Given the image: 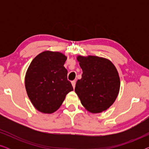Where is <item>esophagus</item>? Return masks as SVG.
<instances>
[{"mask_svg":"<svg viewBox=\"0 0 149 149\" xmlns=\"http://www.w3.org/2000/svg\"><path fill=\"white\" fill-rule=\"evenodd\" d=\"M71 83H72V85L73 88H74V87H75V85H76V81H72Z\"/></svg>","mask_w":149,"mask_h":149,"instance_id":"esophagus-1","label":"esophagus"}]
</instances>
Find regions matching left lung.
I'll list each match as a JSON object with an SVG mask.
<instances>
[{"instance_id": "obj_1", "label": "left lung", "mask_w": 149, "mask_h": 149, "mask_svg": "<svg viewBox=\"0 0 149 149\" xmlns=\"http://www.w3.org/2000/svg\"><path fill=\"white\" fill-rule=\"evenodd\" d=\"M83 70L77 81L75 92L87 111L93 113L109 109L117 98L120 79L117 69L107 59L89 56H78Z\"/></svg>"}]
</instances>
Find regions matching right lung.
I'll list each match as a JSON object with an SVG mask.
<instances>
[{
	"instance_id": "add662e5",
	"label": "right lung",
	"mask_w": 149,
	"mask_h": 149,
	"mask_svg": "<svg viewBox=\"0 0 149 149\" xmlns=\"http://www.w3.org/2000/svg\"><path fill=\"white\" fill-rule=\"evenodd\" d=\"M66 60V57L60 52L46 51L30 63L26 74V89L32 104L40 112L57 111L67 93L73 90L64 66Z\"/></svg>"
}]
</instances>
